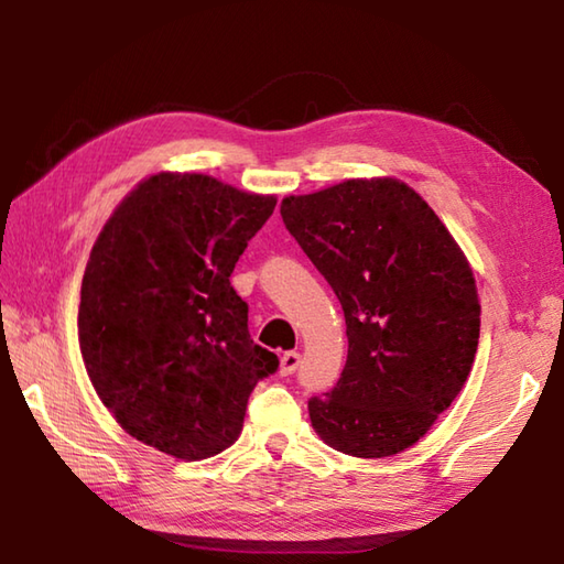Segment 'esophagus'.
Returning <instances> with one entry per match:
<instances>
[{"label":"esophagus","instance_id":"34e87169","mask_svg":"<svg viewBox=\"0 0 564 564\" xmlns=\"http://www.w3.org/2000/svg\"><path fill=\"white\" fill-rule=\"evenodd\" d=\"M297 366H301V354L297 351H285L281 356V376H293Z\"/></svg>","mask_w":564,"mask_h":564}]
</instances>
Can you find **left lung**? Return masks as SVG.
<instances>
[{"instance_id": "8db88e82", "label": "left lung", "mask_w": 564, "mask_h": 564, "mask_svg": "<svg viewBox=\"0 0 564 564\" xmlns=\"http://www.w3.org/2000/svg\"><path fill=\"white\" fill-rule=\"evenodd\" d=\"M281 218L337 293L349 354L317 436L356 458L414 446L458 398L480 339V301L463 249L400 178H346L281 200Z\"/></svg>"}]
</instances>
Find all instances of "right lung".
Segmentation results:
<instances>
[{
	"label": "right lung",
	"instance_id": "1",
	"mask_svg": "<svg viewBox=\"0 0 564 564\" xmlns=\"http://www.w3.org/2000/svg\"><path fill=\"white\" fill-rule=\"evenodd\" d=\"M275 208L208 174L160 172L106 220L82 279L79 349L130 436L178 460L230 448L279 356L251 341L230 275Z\"/></svg>",
	"mask_w": 564,
	"mask_h": 564
}]
</instances>
